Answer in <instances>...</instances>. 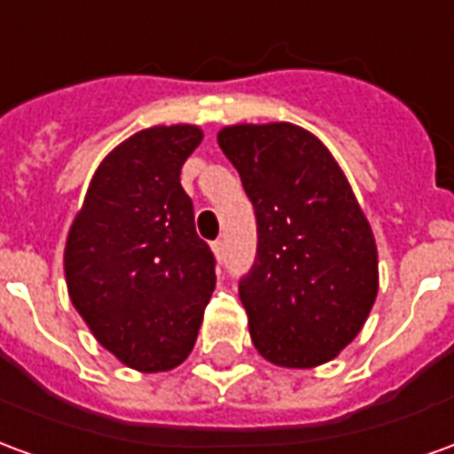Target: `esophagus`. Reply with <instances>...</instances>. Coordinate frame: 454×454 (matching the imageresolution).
Here are the masks:
<instances>
[{"label":"esophagus","mask_w":454,"mask_h":454,"mask_svg":"<svg viewBox=\"0 0 454 454\" xmlns=\"http://www.w3.org/2000/svg\"><path fill=\"white\" fill-rule=\"evenodd\" d=\"M211 250H214V255H216V260H223V240H214L211 243Z\"/></svg>","instance_id":"1"}]
</instances>
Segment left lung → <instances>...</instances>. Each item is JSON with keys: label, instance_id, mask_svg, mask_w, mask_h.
<instances>
[{"label": "left lung", "instance_id": "8db88e82", "mask_svg": "<svg viewBox=\"0 0 454 454\" xmlns=\"http://www.w3.org/2000/svg\"><path fill=\"white\" fill-rule=\"evenodd\" d=\"M218 145L258 221V255L238 287L253 347L275 366H322L354 341L379 294L369 218L309 129L243 122Z\"/></svg>", "mask_w": 454, "mask_h": 454}]
</instances>
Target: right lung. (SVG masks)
Masks as SVG:
<instances>
[{
	"mask_svg": "<svg viewBox=\"0 0 454 454\" xmlns=\"http://www.w3.org/2000/svg\"><path fill=\"white\" fill-rule=\"evenodd\" d=\"M196 125L135 132L100 161L66 238L68 297L98 344L142 373L172 371L196 344L216 260L179 182Z\"/></svg>",
	"mask_w": 454,
	"mask_h": 454,
	"instance_id": "1",
	"label": "right lung"
}]
</instances>
